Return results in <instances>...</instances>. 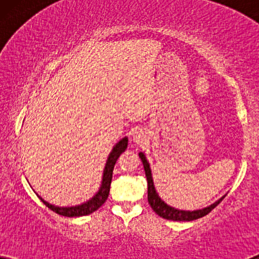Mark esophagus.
<instances>
[{
  "instance_id": "1",
  "label": "esophagus",
  "mask_w": 259,
  "mask_h": 259,
  "mask_svg": "<svg viewBox=\"0 0 259 259\" xmlns=\"http://www.w3.org/2000/svg\"><path fill=\"white\" fill-rule=\"evenodd\" d=\"M146 139H147V136L143 130H138V131H136V132H133V134H132L133 143H136L138 145H143L145 141H146Z\"/></svg>"
}]
</instances>
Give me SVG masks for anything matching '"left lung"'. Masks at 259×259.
I'll return each instance as SVG.
<instances>
[{"label": "left lung", "instance_id": "obj_1", "mask_svg": "<svg viewBox=\"0 0 259 259\" xmlns=\"http://www.w3.org/2000/svg\"><path fill=\"white\" fill-rule=\"evenodd\" d=\"M139 157L143 161L144 165V169H145V175H146V179H147V185H148V190H147V199H148V204L151 205L152 210H153L155 213L158 215H160L161 218L168 219V221H176V222H191L194 221V219L201 218L204 215H206L207 213L213 210V208L217 206V205L221 203V201L224 199V197H222L221 199L215 201L210 206L201 208V210H196V211H184V210H178V208H175L172 206H169L165 203V201L161 200V198L158 196L157 191H155L154 184H153V178H152V173H151V168H150V164H148L146 157L143 152H140Z\"/></svg>", "mask_w": 259, "mask_h": 259}]
</instances>
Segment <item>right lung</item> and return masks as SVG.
I'll use <instances>...</instances> for the list:
<instances>
[{
    "mask_svg": "<svg viewBox=\"0 0 259 259\" xmlns=\"http://www.w3.org/2000/svg\"><path fill=\"white\" fill-rule=\"evenodd\" d=\"M127 144H128V139L127 137L122 138L121 140L119 141L118 144L113 147V150L108 155L107 161H106V166L104 169V176H102V182L100 190L98 191L97 194L90 199L86 203L77 205V206H70V207H59L54 206V205L47 203V201L42 199L41 197H38L42 200L46 206L51 208L52 211L56 212L58 214L65 215V217H81V215H87L93 213L94 211H97L99 207L102 206V204L107 200L108 194H109V189H111V183H112V176H113V168H114V165L120 154L122 152L126 151Z\"/></svg>",
    "mask_w": 259,
    "mask_h": 259,
    "instance_id": "obj_1",
    "label": "right lung"
}]
</instances>
